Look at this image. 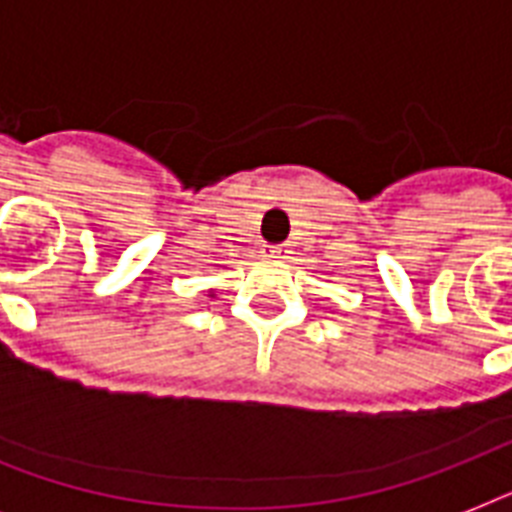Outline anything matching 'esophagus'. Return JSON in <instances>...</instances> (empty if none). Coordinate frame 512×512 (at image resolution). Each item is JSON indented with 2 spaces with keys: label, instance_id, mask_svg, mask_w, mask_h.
Instances as JSON below:
<instances>
[{
  "label": "esophagus",
  "instance_id": "1",
  "mask_svg": "<svg viewBox=\"0 0 512 512\" xmlns=\"http://www.w3.org/2000/svg\"><path fill=\"white\" fill-rule=\"evenodd\" d=\"M263 252H265V255H268V257H279L281 252H284V247H281V244H265Z\"/></svg>",
  "mask_w": 512,
  "mask_h": 512
}]
</instances>
